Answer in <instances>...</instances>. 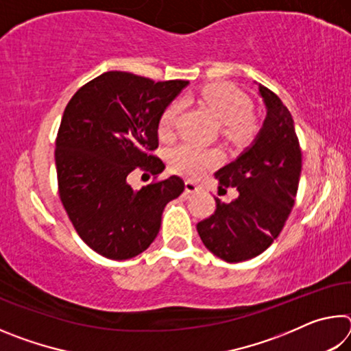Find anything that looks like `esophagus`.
Returning <instances> with one entry per match:
<instances>
[{
    "instance_id": "obj_1",
    "label": "esophagus",
    "mask_w": 351,
    "mask_h": 351,
    "mask_svg": "<svg viewBox=\"0 0 351 351\" xmlns=\"http://www.w3.org/2000/svg\"><path fill=\"white\" fill-rule=\"evenodd\" d=\"M201 190V186L197 182L193 181H186V192L187 193H195V192H199Z\"/></svg>"
}]
</instances>
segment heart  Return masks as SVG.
I'll use <instances>...</instances> for the list:
<instances>
[{
  "label": "heart",
  "instance_id": "obj_1",
  "mask_svg": "<svg viewBox=\"0 0 351 351\" xmlns=\"http://www.w3.org/2000/svg\"><path fill=\"white\" fill-rule=\"evenodd\" d=\"M199 100L223 123L224 132L232 138L245 139L254 133L251 99L237 86L226 82L210 83L199 91ZM181 108L182 104L180 100H175L164 110L159 119V134L170 136L173 133ZM218 161V152L206 150L193 142H184L170 152L171 169L187 178L201 176L204 171L217 165Z\"/></svg>",
  "mask_w": 351,
  "mask_h": 351
}]
</instances>
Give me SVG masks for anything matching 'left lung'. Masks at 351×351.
I'll return each mask as SVG.
<instances>
[{
	"mask_svg": "<svg viewBox=\"0 0 351 351\" xmlns=\"http://www.w3.org/2000/svg\"><path fill=\"white\" fill-rule=\"evenodd\" d=\"M266 117L254 144L219 169V190L235 187L237 198L223 203L197 224L204 246L228 263L266 251L282 232L294 206L302 171V150L294 121L277 94L258 86Z\"/></svg>",
	"mask_w": 351,
	"mask_h": 351,
	"instance_id": "8db88e82",
	"label": "left lung"
}]
</instances>
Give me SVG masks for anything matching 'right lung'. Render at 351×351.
<instances>
[{
    "label": "right lung",
    "instance_id": "right-lung-1",
    "mask_svg": "<svg viewBox=\"0 0 351 351\" xmlns=\"http://www.w3.org/2000/svg\"><path fill=\"white\" fill-rule=\"evenodd\" d=\"M189 82H154L108 71L88 82L64 108L56 139L58 195L80 239L111 260L133 258L152 245L169 201L184 192L180 176L132 189L136 169L159 175L153 152L164 110Z\"/></svg>",
    "mask_w": 351,
    "mask_h": 351
}]
</instances>
